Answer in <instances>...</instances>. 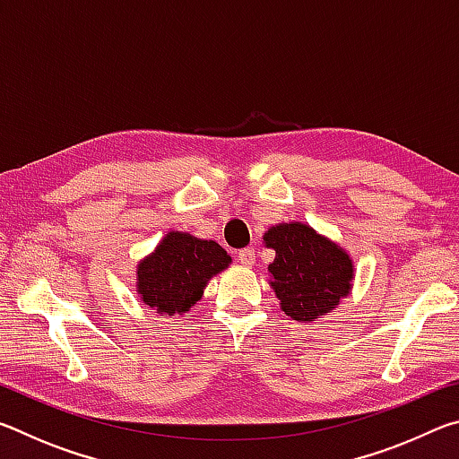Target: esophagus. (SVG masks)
I'll list each match as a JSON object with an SVG mask.
<instances>
[{"label": "esophagus", "instance_id": "esophagus-1", "mask_svg": "<svg viewBox=\"0 0 459 459\" xmlns=\"http://www.w3.org/2000/svg\"><path fill=\"white\" fill-rule=\"evenodd\" d=\"M237 261L240 263V265H253L255 263V251L253 248H240V251L237 253Z\"/></svg>", "mask_w": 459, "mask_h": 459}]
</instances>
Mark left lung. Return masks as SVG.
<instances>
[{
    "label": "left lung",
    "instance_id": "1",
    "mask_svg": "<svg viewBox=\"0 0 459 459\" xmlns=\"http://www.w3.org/2000/svg\"><path fill=\"white\" fill-rule=\"evenodd\" d=\"M263 240L275 248V261L269 265L271 287L291 320L314 322L351 290L352 261L307 224H279Z\"/></svg>",
    "mask_w": 459,
    "mask_h": 459
}]
</instances>
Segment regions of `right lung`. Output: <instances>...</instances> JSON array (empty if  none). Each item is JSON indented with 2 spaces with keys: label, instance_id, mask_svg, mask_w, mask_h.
Returning <instances> with one entry per match:
<instances>
[{
  "label": "right lung",
  "instance_id": "add662e5",
  "mask_svg": "<svg viewBox=\"0 0 459 459\" xmlns=\"http://www.w3.org/2000/svg\"><path fill=\"white\" fill-rule=\"evenodd\" d=\"M230 257L214 240L169 232L137 267V291L160 314H186L202 298L206 281L229 267Z\"/></svg>",
  "mask_w": 459,
  "mask_h": 459
}]
</instances>
